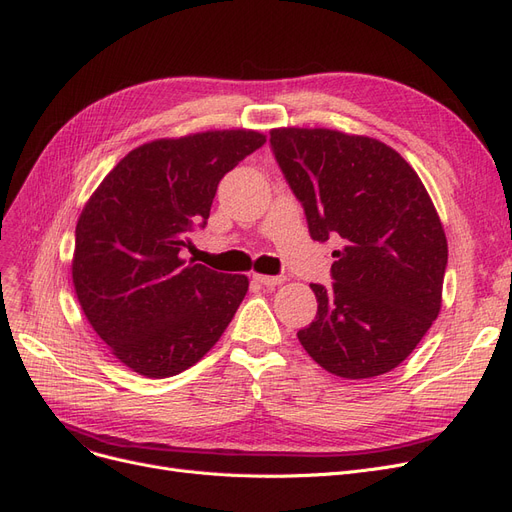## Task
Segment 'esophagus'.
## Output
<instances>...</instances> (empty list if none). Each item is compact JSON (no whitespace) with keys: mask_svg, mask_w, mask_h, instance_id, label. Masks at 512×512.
I'll return each instance as SVG.
<instances>
[{"mask_svg":"<svg viewBox=\"0 0 512 512\" xmlns=\"http://www.w3.org/2000/svg\"><path fill=\"white\" fill-rule=\"evenodd\" d=\"M253 280H257L263 287H278L287 280V276H268V274H255Z\"/></svg>","mask_w":512,"mask_h":512,"instance_id":"obj_1","label":"esophagus"}]
</instances>
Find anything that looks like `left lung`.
<instances>
[{
    "label": "left lung",
    "instance_id": "obj_1",
    "mask_svg": "<svg viewBox=\"0 0 512 512\" xmlns=\"http://www.w3.org/2000/svg\"><path fill=\"white\" fill-rule=\"evenodd\" d=\"M270 143L310 236L342 238L333 287L297 333L325 371L369 380L399 367L441 312L447 238L426 187L390 145L333 128H272Z\"/></svg>",
    "mask_w": 512,
    "mask_h": 512
}]
</instances>
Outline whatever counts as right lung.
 I'll list each match as a JSON object with an SVG mask.
<instances>
[{"mask_svg": "<svg viewBox=\"0 0 512 512\" xmlns=\"http://www.w3.org/2000/svg\"><path fill=\"white\" fill-rule=\"evenodd\" d=\"M266 143L249 128L135 147L75 225L73 289L109 352L139 375H177L211 350L249 291L244 274L187 263L189 232L211 215L225 173Z\"/></svg>", "mask_w": 512, "mask_h": 512, "instance_id": "1", "label": "right lung"}]
</instances>
